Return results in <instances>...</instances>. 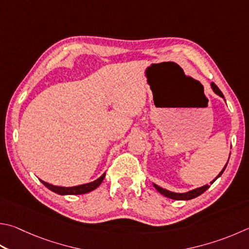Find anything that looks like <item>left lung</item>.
Wrapping results in <instances>:
<instances>
[{"instance_id":"left-lung-1","label":"left lung","mask_w":249,"mask_h":249,"mask_svg":"<svg viewBox=\"0 0 249 249\" xmlns=\"http://www.w3.org/2000/svg\"><path fill=\"white\" fill-rule=\"evenodd\" d=\"M211 88H212V90H213V91H214V93H216V94H218V96H220L221 98L224 99L223 93L221 92V90L218 88V86H216V85L213 84V83H211ZM230 155H231V153H230ZM228 163H229V160H228L227 164H225L224 168L222 169V171L220 172L219 175L216 176V178H215L213 180H211L210 184H213L214 180H215L216 178H220L221 175H222V173L224 172L225 168H227ZM153 186H155V188L157 189V191L159 192L160 194H162V195L165 196V197H168V198H171V199H174V200H189V199H193V198H196V197H198L199 195H201L202 193H205V192L207 191V189L210 187L209 185L207 184V185H203V186H201V187L195 188V189H193V191H189V192H186V193H173V192L168 191V189H164V188H162V187H160V186H158V185H156V184H153Z\"/></svg>"}]
</instances>
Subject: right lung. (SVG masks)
<instances>
[{
  "instance_id": "1",
  "label": "right lung",
  "mask_w": 249,
  "mask_h": 249,
  "mask_svg": "<svg viewBox=\"0 0 249 249\" xmlns=\"http://www.w3.org/2000/svg\"><path fill=\"white\" fill-rule=\"evenodd\" d=\"M106 178V173H103L100 178H97L93 182H90L87 184H83V185H78V186H73V187H62V186H55V185L49 184L44 180H41V183L49 188L50 191H52L54 193L58 194V195H81V194H87L89 192H92L96 189L98 186H100V184L102 183V180Z\"/></svg>"
}]
</instances>
